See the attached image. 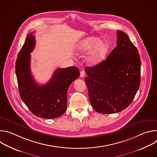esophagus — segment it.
Instances as JSON below:
<instances>
[{"mask_svg":"<svg viewBox=\"0 0 157 157\" xmlns=\"http://www.w3.org/2000/svg\"><path fill=\"white\" fill-rule=\"evenodd\" d=\"M85 76V72L84 71H81L80 72V77L81 78H84Z\"/></svg>","mask_w":157,"mask_h":157,"instance_id":"1","label":"esophagus"}]
</instances>
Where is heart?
Here are the masks:
<instances>
[{
    "instance_id": "b5f03b06",
    "label": "heart",
    "mask_w": 157,
    "mask_h": 157,
    "mask_svg": "<svg viewBox=\"0 0 157 157\" xmlns=\"http://www.w3.org/2000/svg\"><path fill=\"white\" fill-rule=\"evenodd\" d=\"M99 41L98 37H87L80 41L76 48L78 52L80 54L87 53L95 48L88 58L89 63L92 64H96L101 62L105 58L108 51L107 43L103 41L99 42Z\"/></svg>"
}]
</instances>
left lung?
<instances>
[{"instance_id":"1","label":"left lung","mask_w":157,"mask_h":157,"mask_svg":"<svg viewBox=\"0 0 157 157\" xmlns=\"http://www.w3.org/2000/svg\"><path fill=\"white\" fill-rule=\"evenodd\" d=\"M117 47L107 59L85 68L89 100L101 114L117 113L127 108L140 84L139 52L125 33L117 30Z\"/></svg>"}]
</instances>
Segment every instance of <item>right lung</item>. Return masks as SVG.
Masks as SVG:
<instances>
[{"label": "right lung", "mask_w": 157, "mask_h": 157, "mask_svg": "<svg viewBox=\"0 0 157 157\" xmlns=\"http://www.w3.org/2000/svg\"><path fill=\"white\" fill-rule=\"evenodd\" d=\"M33 32L29 33L15 63V72L21 99L32 113L44 119H55L67 109V91L79 76L76 66L58 68L48 83L38 84L30 71V53L35 46Z\"/></svg>", "instance_id": "right-lung-1"}]
</instances>
